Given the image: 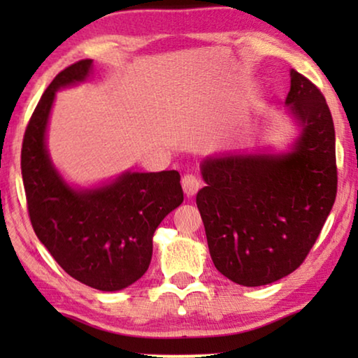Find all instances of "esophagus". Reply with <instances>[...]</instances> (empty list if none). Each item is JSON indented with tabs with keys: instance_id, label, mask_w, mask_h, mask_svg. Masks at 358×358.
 Masks as SVG:
<instances>
[{
	"instance_id": "1",
	"label": "esophagus",
	"mask_w": 358,
	"mask_h": 358,
	"mask_svg": "<svg viewBox=\"0 0 358 358\" xmlns=\"http://www.w3.org/2000/svg\"><path fill=\"white\" fill-rule=\"evenodd\" d=\"M180 182H182V189L187 197H192V195L197 194V190L200 189V180L195 178L194 174H185Z\"/></svg>"
}]
</instances>
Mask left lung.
Listing matches in <instances>:
<instances>
[{
    "instance_id": "8db88e82",
    "label": "left lung",
    "mask_w": 358,
    "mask_h": 358,
    "mask_svg": "<svg viewBox=\"0 0 358 358\" xmlns=\"http://www.w3.org/2000/svg\"><path fill=\"white\" fill-rule=\"evenodd\" d=\"M285 104L300 125L292 151L207 158L197 207L218 272L261 287L296 271L337 194L336 131L324 96L290 71Z\"/></svg>"
}]
</instances>
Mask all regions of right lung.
I'll return each instance as SVG.
<instances>
[{"mask_svg": "<svg viewBox=\"0 0 358 358\" xmlns=\"http://www.w3.org/2000/svg\"><path fill=\"white\" fill-rule=\"evenodd\" d=\"M92 60L58 73L29 120L21 150L29 218L41 243L68 275L102 292L131 285L148 271L153 234L184 200L178 171L125 173L78 190L53 168L45 146L48 115L60 87L85 81Z\"/></svg>", "mask_w": 358, "mask_h": 358, "instance_id": "right-lung-1", "label": "right lung"}]
</instances>
